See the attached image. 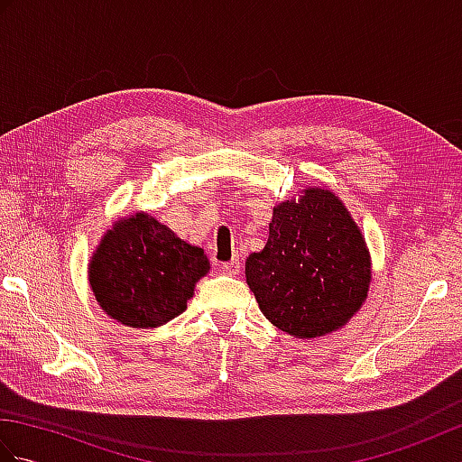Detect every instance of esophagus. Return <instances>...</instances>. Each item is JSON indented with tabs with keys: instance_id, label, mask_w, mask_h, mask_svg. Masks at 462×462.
Wrapping results in <instances>:
<instances>
[{
	"instance_id": "esophagus-1",
	"label": "esophagus",
	"mask_w": 462,
	"mask_h": 462,
	"mask_svg": "<svg viewBox=\"0 0 462 462\" xmlns=\"http://www.w3.org/2000/svg\"><path fill=\"white\" fill-rule=\"evenodd\" d=\"M240 270H242V262L238 258H232L230 262L222 263V272L228 273V276H238Z\"/></svg>"
}]
</instances>
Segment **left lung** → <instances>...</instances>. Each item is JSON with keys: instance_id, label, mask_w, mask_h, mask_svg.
<instances>
[{"instance_id": "obj_1", "label": "left lung", "mask_w": 462, "mask_h": 462, "mask_svg": "<svg viewBox=\"0 0 462 462\" xmlns=\"http://www.w3.org/2000/svg\"><path fill=\"white\" fill-rule=\"evenodd\" d=\"M369 280L357 224L336 194L321 189L278 204L266 248L246 262V282L263 316L300 339L341 328L367 298Z\"/></svg>"}]
</instances>
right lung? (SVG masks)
Here are the masks:
<instances>
[{
    "instance_id": "add662e5",
    "label": "right lung",
    "mask_w": 462,
    "mask_h": 462,
    "mask_svg": "<svg viewBox=\"0 0 462 462\" xmlns=\"http://www.w3.org/2000/svg\"><path fill=\"white\" fill-rule=\"evenodd\" d=\"M208 270L202 248L139 212L105 234L91 260L89 282L113 319L131 328H159L180 316L194 283Z\"/></svg>"
}]
</instances>
